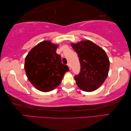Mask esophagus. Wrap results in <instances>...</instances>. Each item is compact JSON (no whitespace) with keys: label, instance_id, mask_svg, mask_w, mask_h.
<instances>
[{"label":"esophagus","instance_id":"34e87169","mask_svg":"<svg viewBox=\"0 0 131 131\" xmlns=\"http://www.w3.org/2000/svg\"><path fill=\"white\" fill-rule=\"evenodd\" d=\"M67 65L69 66V69H70V70H71V68H70V63H68V64H67Z\"/></svg>","mask_w":131,"mask_h":131}]
</instances>
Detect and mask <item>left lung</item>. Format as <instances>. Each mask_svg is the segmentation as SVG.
<instances>
[{"label":"left lung","instance_id":"obj_1","mask_svg":"<svg viewBox=\"0 0 131 131\" xmlns=\"http://www.w3.org/2000/svg\"><path fill=\"white\" fill-rule=\"evenodd\" d=\"M80 63V73L74 77L80 89L92 92L101 86L108 75L110 61L105 51L89 40L71 43Z\"/></svg>","mask_w":131,"mask_h":131}]
</instances>
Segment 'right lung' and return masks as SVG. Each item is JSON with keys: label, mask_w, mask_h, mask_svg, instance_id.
Listing matches in <instances>:
<instances>
[{"label": "right lung", "mask_w": 131, "mask_h": 131, "mask_svg": "<svg viewBox=\"0 0 131 131\" xmlns=\"http://www.w3.org/2000/svg\"><path fill=\"white\" fill-rule=\"evenodd\" d=\"M58 47L50 41H41L30 50L25 58L24 68L27 79L39 91L47 92L53 90L69 71L56 53Z\"/></svg>", "instance_id": "obj_1"}]
</instances>
